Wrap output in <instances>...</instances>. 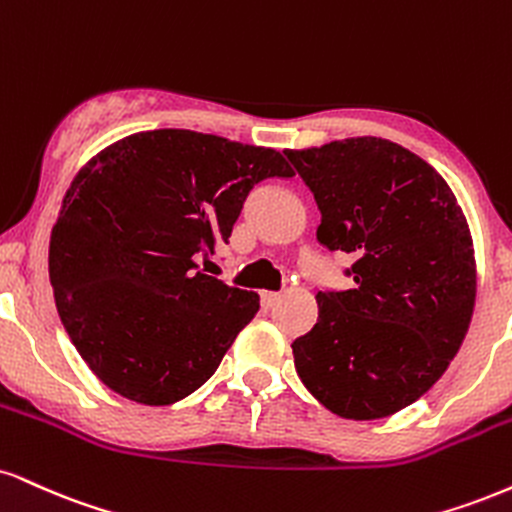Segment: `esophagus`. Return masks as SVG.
<instances>
[{"instance_id": "1", "label": "esophagus", "mask_w": 512, "mask_h": 512, "mask_svg": "<svg viewBox=\"0 0 512 512\" xmlns=\"http://www.w3.org/2000/svg\"><path fill=\"white\" fill-rule=\"evenodd\" d=\"M279 300H281V293H262V307L264 310H272V307H276L279 305Z\"/></svg>"}]
</instances>
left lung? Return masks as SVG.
Here are the masks:
<instances>
[{"label":"left lung","instance_id":"left-lung-1","mask_svg":"<svg viewBox=\"0 0 512 512\" xmlns=\"http://www.w3.org/2000/svg\"><path fill=\"white\" fill-rule=\"evenodd\" d=\"M322 212L317 240L355 257L348 291L317 293V324L291 343L324 408L379 420L424 396L472 319L474 250L448 183L384 138L283 152Z\"/></svg>","mask_w":512,"mask_h":512}]
</instances>
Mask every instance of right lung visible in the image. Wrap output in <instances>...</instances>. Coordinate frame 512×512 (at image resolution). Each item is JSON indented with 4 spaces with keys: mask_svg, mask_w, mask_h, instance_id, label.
<instances>
[{
    "mask_svg": "<svg viewBox=\"0 0 512 512\" xmlns=\"http://www.w3.org/2000/svg\"><path fill=\"white\" fill-rule=\"evenodd\" d=\"M274 176H293L276 150L162 128L119 140L73 178L49 281L102 384L171 405L217 372L260 295L197 272L195 257L229 243L250 190Z\"/></svg>",
    "mask_w": 512,
    "mask_h": 512,
    "instance_id": "1",
    "label": "right lung"
}]
</instances>
